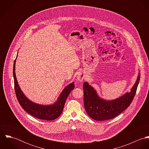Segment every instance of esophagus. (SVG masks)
Instances as JSON below:
<instances>
[{
	"label": "esophagus",
	"instance_id": "esophagus-1",
	"mask_svg": "<svg viewBox=\"0 0 149 149\" xmlns=\"http://www.w3.org/2000/svg\"><path fill=\"white\" fill-rule=\"evenodd\" d=\"M84 77H85L84 74L83 73H78L77 76V80L80 82H81L84 79Z\"/></svg>",
	"mask_w": 149,
	"mask_h": 149
}]
</instances>
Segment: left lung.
I'll return each mask as SVG.
<instances>
[{
  "mask_svg": "<svg viewBox=\"0 0 149 149\" xmlns=\"http://www.w3.org/2000/svg\"><path fill=\"white\" fill-rule=\"evenodd\" d=\"M140 80L139 74L135 84L130 92L113 100L100 99L92 86L85 82L83 84L84 105L85 111L92 119L102 121L113 119L130 106L136 92Z\"/></svg>",
  "mask_w": 149,
  "mask_h": 149,
  "instance_id": "1",
  "label": "left lung"
}]
</instances>
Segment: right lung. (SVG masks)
<instances>
[{
    "label": "right lung",
    "instance_id": "add662e5",
    "mask_svg": "<svg viewBox=\"0 0 149 149\" xmlns=\"http://www.w3.org/2000/svg\"><path fill=\"white\" fill-rule=\"evenodd\" d=\"M15 60L13 66V75L14 79V89L17 98L21 106L24 111L31 116L42 120H53L58 118L63 112L66 100L70 92L74 88V83L65 88L61 93L57 102L53 105L43 106L33 103L23 93L18 84L15 73Z\"/></svg>",
    "mask_w": 149,
    "mask_h": 149
}]
</instances>
